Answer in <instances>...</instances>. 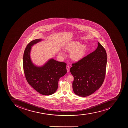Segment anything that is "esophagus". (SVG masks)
<instances>
[{"label": "esophagus", "mask_w": 128, "mask_h": 128, "mask_svg": "<svg viewBox=\"0 0 128 128\" xmlns=\"http://www.w3.org/2000/svg\"><path fill=\"white\" fill-rule=\"evenodd\" d=\"M70 69V68L69 66H67L66 69L67 71L68 72H69Z\"/></svg>", "instance_id": "1"}]
</instances>
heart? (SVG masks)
I'll return each mask as SVG.
<instances>
[{"label": "heart", "instance_id": "b5f03b06", "mask_svg": "<svg viewBox=\"0 0 128 128\" xmlns=\"http://www.w3.org/2000/svg\"><path fill=\"white\" fill-rule=\"evenodd\" d=\"M64 50L70 52V58L74 61L80 60L84 57L87 51V47L84 44H81L78 42L73 41L69 42L64 47ZM60 53L62 54L63 53L60 51Z\"/></svg>", "mask_w": 128, "mask_h": 128}]
</instances>
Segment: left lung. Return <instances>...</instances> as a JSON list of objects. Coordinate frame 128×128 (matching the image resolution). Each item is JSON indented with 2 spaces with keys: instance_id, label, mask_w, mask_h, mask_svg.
I'll return each instance as SVG.
<instances>
[{
  "instance_id": "1",
  "label": "left lung",
  "mask_w": 128,
  "mask_h": 128,
  "mask_svg": "<svg viewBox=\"0 0 128 128\" xmlns=\"http://www.w3.org/2000/svg\"><path fill=\"white\" fill-rule=\"evenodd\" d=\"M95 50L72 64L70 72L74 78L72 88L80 96H89L102 84L106 74L107 54L104 48L98 42Z\"/></svg>"
}]
</instances>
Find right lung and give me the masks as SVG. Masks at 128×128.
I'll return each mask as SVG.
<instances>
[{"label":"right lung","mask_w":128,"mask_h":128,"mask_svg":"<svg viewBox=\"0 0 128 128\" xmlns=\"http://www.w3.org/2000/svg\"><path fill=\"white\" fill-rule=\"evenodd\" d=\"M42 40L37 39L27 45L24 54L23 65L28 84L40 94L47 96L57 90L60 78L66 73V64L52 58L42 66L35 65L30 58V51L32 46Z\"/></svg>","instance_id":"right-lung-1"}]
</instances>
